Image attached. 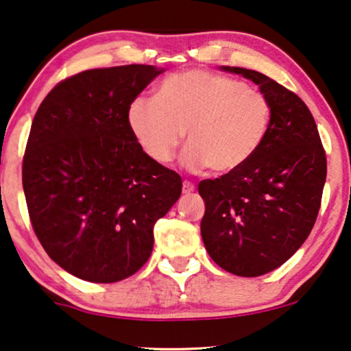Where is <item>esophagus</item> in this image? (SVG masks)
<instances>
[{"label":"esophagus","instance_id":"esophagus-1","mask_svg":"<svg viewBox=\"0 0 351 351\" xmlns=\"http://www.w3.org/2000/svg\"><path fill=\"white\" fill-rule=\"evenodd\" d=\"M193 190H195V185H193L192 182H189V180H185V182L182 184V192L184 193H192Z\"/></svg>","mask_w":351,"mask_h":351}]
</instances>
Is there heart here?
I'll return each mask as SVG.
<instances>
[{"mask_svg": "<svg viewBox=\"0 0 351 351\" xmlns=\"http://www.w3.org/2000/svg\"><path fill=\"white\" fill-rule=\"evenodd\" d=\"M271 107L262 90L206 70L171 75L156 96L130 102L127 122L151 161L167 164L187 141L182 164L229 174L254 158L270 127Z\"/></svg>", "mask_w": 351, "mask_h": 351, "instance_id": "b5f03b06", "label": "heart"}]
</instances>
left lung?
Instances as JSON below:
<instances>
[{
    "label": "left lung",
    "instance_id": "1",
    "mask_svg": "<svg viewBox=\"0 0 351 351\" xmlns=\"http://www.w3.org/2000/svg\"><path fill=\"white\" fill-rule=\"evenodd\" d=\"M271 107L261 149L241 169L198 184L205 202L200 229L210 257L237 276L275 270L301 247L313 229L327 176L314 117L295 93L262 73L237 66Z\"/></svg>",
    "mask_w": 351,
    "mask_h": 351
}]
</instances>
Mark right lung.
Listing matches in <instances>:
<instances>
[{
	"label": "right lung",
	"mask_w": 351,
	"mask_h": 351,
	"mask_svg": "<svg viewBox=\"0 0 351 351\" xmlns=\"http://www.w3.org/2000/svg\"><path fill=\"white\" fill-rule=\"evenodd\" d=\"M164 70L151 64L77 73L47 94L23 161L29 218L42 247L68 274L114 283L153 252L154 224L182 192L177 172L143 153L130 102Z\"/></svg>",
	"instance_id": "right-lung-1"
}]
</instances>
